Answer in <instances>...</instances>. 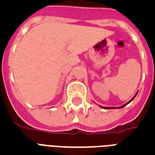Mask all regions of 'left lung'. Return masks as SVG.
Returning <instances> with one entry per match:
<instances>
[{"label":"left lung","instance_id":"obj_1","mask_svg":"<svg viewBox=\"0 0 155 155\" xmlns=\"http://www.w3.org/2000/svg\"><path fill=\"white\" fill-rule=\"evenodd\" d=\"M136 96H137V94H136L135 96H134V97H135ZM134 97H133V99H131V100H130V101H128V102H127V104H125V105H124V106H120V107H119V108H123V107H124V106H126V105H127V104L129 103V102H131V101H133V99H134ZM101 107H102V108H104V109H113V108H111V107H104V106H101Z\"/></svg>","mask_w":155,"mask_h":155}]
</instances>
